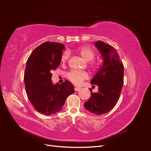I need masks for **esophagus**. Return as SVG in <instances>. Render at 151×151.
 <instances>
[{
	"mask_svg": "<svg viewBox=\"0 0 151 151\" xmlns=\"http://www.w3.org/2000/svg\"><path fill=\"white\" fill-rule=\"evenodd\" d=\"M81 88H79V87H75V90L76 91H79L80 90H81Z\"/></svg>",
	"mask_w": 151,
	"mask_h": 151,
	"instance_id": "esophagus-1",
	"label": "esophagus"
}]
</instances>
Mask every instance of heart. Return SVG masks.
Returning <instances> with one entry per match:
<instances>
[{"mask_svg": "<svg viewBox=\"0 0 151 151\" xmlns=\"http://www.w3.org/2000/svg\"><path fill=\"white\" fill-rule=\"evenodd\" d=\"M77 52L85 61L89 62L94 58L95 53L91 47L88 46H82L77 49ZM69 54L67 52H64L61 57V62L63 63L67 62L69 59ZM69 81L75 85H81L84 80L89 78V75L86 71H79L73 70L68 73L67 75Z\"/></svg>", "mask_w": 151, "mask_h": 151, "instance_id": "obj_1", "label": "heart"}]
</instances>
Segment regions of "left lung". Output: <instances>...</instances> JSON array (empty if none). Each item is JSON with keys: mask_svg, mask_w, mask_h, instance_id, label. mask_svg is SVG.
Returning a JSON list of instances; mask_svg holds the SVG:
<instances>
[{"mask_svg": "<svg viewBox=\"0 0 151 151\" xmlns=\"http://www.w3.org/2000/svg\"><path fill=\"white\" fill-rule=\"evenodd\" d=\"M95 46L103 58L102 65L91 81L98 86L99 91L92 93L84 103L86 109L97 115L106 114L117 104L123 86L124 66L116 49L101 41H96Z\"/></svg>", "mask_w": 151, "mask_h": 151, "instance_id": "obj_1", "label": "left lung"}]
</instances>
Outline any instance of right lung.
Returning a JSON list of instances; mask_svg holds the SVG:
<instances>
[{"instance_id": "obj_1", "label": "right lung", "mask_w": 151, "mask_h": 151, "mask_svg": "<svg viewBox=\"0 0 151 151\" xmlns=\"http://www.w3.org/2000/svg\"><path fill=\"white\" fill-rule=\"evenodd\" d=\"M65 48L62 43L47 41L36 47L27 60L24 76L27 97L35 110L45 115L60 111L75 92L68 81L60 85L51 81V73L60 65Z\"/></svg>"}]
</instances>
